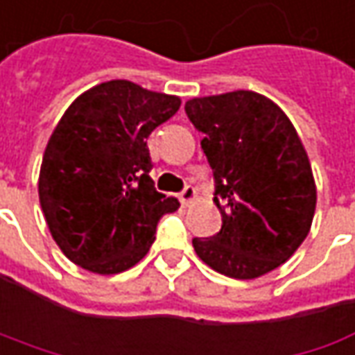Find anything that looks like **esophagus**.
Returning <instances> with one entry per match:
<instances>
[{
  "label": "esophagus",
  "mask_w": 355,
  "mask_h": 355,
  "mask_svg": "<svg viewBox=\"0 0 355 355\" xmlns=\"http://www.w3.org/2000/svg\"><path fill=\"white\" fill-rule=\"evenodd\" d=\"M178 198H180V202H182L184 207H189L194 198H196V191H194L193 187H184V189L180 191V194H178Z\"/></svg>",
  "instance_id": "34e87169"
}]
</instances>
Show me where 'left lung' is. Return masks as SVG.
<instances>
[{"instance_id": "obj_1", "label": "left lung", "mask_w": 355, "mask_h": 355, "mask_svg": "<svg viewBox=\"0 0 355 355\" xmlns=\"http://www.w3.org/2000/svg\"><path fill=\"white\" fill-rule=\"evenodd\" d=\"M205 135L220 232L193 239L198 258L224 276L250 280L284 264L310 232L316 184L300 137L278 105L232 91L187 101Z\"/></svg>"}]
</instances>
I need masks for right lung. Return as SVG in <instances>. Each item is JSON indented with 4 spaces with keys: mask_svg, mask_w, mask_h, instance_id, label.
Returning <instances> with one entry per match:
<instances>
[{
    "mask_svg": "<svg viewBox=\"0 0 355 355\" xmlns=\"http://www.w3.org/2000/svg\"><path fill=\"white\" fill-rule=\"evenodd\" d=\"M180 107L175 95L125 79L71 103L47 143L39 202L63 254L81 268L116 274L155 242L162 214L180 205L155 189L147 139Z\"/></svg>",
    "mask_w": 355,
    "mask_h": 355,
    "instance_id": "1",
    "label": "right lung"
}]
</instances>
